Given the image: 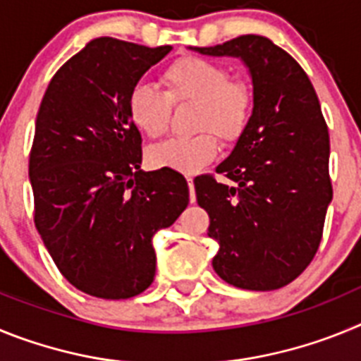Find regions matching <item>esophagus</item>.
Here are the masks:
<instances>
[{
	"label": "esophagus",
	"mask_w": 361,
	"mask_h": 361,
	"mask_svg": "<svg viewBox=\"0 0 361 361\" xmlns=\"http://www.w3.org/2000/svg\"><path fill=\"white\" fill-rule=\"evenodd\" d=\"M188 186H190V200L195 202V184H193V178L188 177Z\"/></svg>",
	"instance_id": "obj_1"
}]
</instances>
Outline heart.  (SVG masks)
Instances as JSON below:
<instances>
[{"instance_id": "heart-1", "label": "heart", "mask_w": 361, "mask_h": 361, "mask_svg": "<svg viewBox=\"0 0 361 361\" xmlns=\"http://www.w3.org/2000/svg\"><path fill=\"white\" fill-rule=\"evenodd\" d=\"M166 94L152 85L133 86L128 95V116L135 128L148 137H161L168 128L171 103H193L197 135L168 139L148 149L153 168L195 173L215 159L219 141H237L250 124L255 95L240 79H229L228 68L202 57H183L162 75Z\"/></svg>"}]
</instances>
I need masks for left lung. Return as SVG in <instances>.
<instances>
[{"instance_id":"obj_1","label":"left lung","mask_w":361,"mask_h":361,"mask_svg":"<svg viewBox=\"0 0 361 361\" xmlns=\"http://www.w3.org/2000/svg\"><path fill=\"white\" fill-rule=\"evenodd\" d=\"M213 57H238L253 85V114L216 173L202 175L197 202L209 215L208 237L219 242L213 269L250 291L288 286L311 264L333 200L329 132L307 73L264 36L191 47Z\"/></svg>"}]
</instances>
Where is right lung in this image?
Masks as SVG:
<instances>
[{"instance_id": "right-lung-1", "label": "right lung", "mask_w": 361, "mask_h": 361, "mask_svg": "<svg viewBox=\"0 0 361 361\" xmlns=\"http://www.w3.org/2000/svg\"><path fill=\"white\" fill-rule=\"evenodd\" d=\"M171 50L97 37L44 92L28 162L34 222L61 275L86 295L132 298L155 276L153 235L190 202L186 178L142 171L128 116L139 79Z\"/></svg>"}]
</instances>
